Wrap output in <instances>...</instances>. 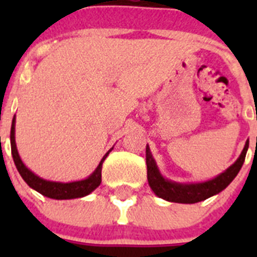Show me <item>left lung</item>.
<instances>
[{
  "mask_svg": "<svg viewBox=\"0 0 257 257\" xmlns=\"http://www.w3.org/2000/svg\"><path fill=\"white\" fill-rule=\"evenodd\" d=\"M247 149H248V142L244 145L239 158L226 171L220 174L217 178L199 184H178L166 180L160 174L153 157H152L151 149L147 145V152L145 153H147V178H148V183L151 185L152 190L156 193V196L169 202L197 203V202L205 201V199L210 198V197L215 196V194L225 189L229 184L233 181V179L237 176L240 167L243 165Z\"/></svg>",
  "mask_w": 257,
  "mask_h": 257,
  "instance_id": "1",
  "label": "left lung"
}]
</instances>
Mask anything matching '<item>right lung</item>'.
I'll list each match as a JSON object with an SVG mask.
<instances>
[{"label":"right lung","mask_w":257,"mask_h":257,"mask_svg":"<svg viewBox=\"0 0 257 257\" xmlns=\"http://www.w3.org/2000/svg\"><path fill=\"white\" fill-rule=\"evenodd\" d=\"M10 140H11V154H13L14 162L17 166L18 171H19L20 176L23 180L28 184L32 189L37 190L42 196L49 197L52 199H72V198H81L96 189L101 183V167H103V162L108 157V153L103 157V160L100 161L97 169L90 175L87 179L81 181H73V183H55V181H47L44 179L38 178L37 175H35L31 170H28L24 166V163L20 160L19 154H18L17 145H15V118L13 119V124H11L10 131Z\"/></svg>","instance_id":"right-lung-1"}]
</instances>
